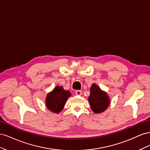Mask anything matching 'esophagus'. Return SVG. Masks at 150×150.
I'll return each instance as SVG.
<instances>
[{
	"mask_svg": "<svg viewBox=\"0 0 150 150\" xmlns=\"http://www.w3.org/2000/svg\"><path fill=\"white\" fill-rule=\"evenodd\" d=\"M75 94H76V95H78V96H81V95L82 94V91H80V90L76 91Z\"/></svg>",
	"mask_w": 150,
	"mask_h": 150,
	"instance_id": "1",
	"label": "esophagus"
}]
</instances>
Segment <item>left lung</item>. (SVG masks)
I'll return each mask as SVG.
<instances>
[{"mask_svg":"<svg viewBox=\"0 0 150 150\" xmlns=\"http://www.w3.org/2000/svg\"><path fill=\"white\" fill-rule=\"evenodd\" d=\"M90 91L91 93L88 100L93 112L100 113L105 111L110 104L107 94L94 84L91 87Z\"/></svg>","mask_w":150,"mask_h":150,"instance_id":"obj_1","label":"left lung"}]
</instances>
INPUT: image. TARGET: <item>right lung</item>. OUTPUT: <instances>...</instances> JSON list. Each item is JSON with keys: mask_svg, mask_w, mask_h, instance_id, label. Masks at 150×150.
Listing matches in <instances>:
<instances>
[{"mask_svg": "<svg viewBox=\"0 0 150 150\" xmlns=\"http://www.w3.org/2000/svg\"><path fill=\"white\" fill-rule=\"evenodd\" d=\"M71 96L69 91H65L62 86H57L46 97V106L53 112H59L64 108L68 98Z\"/></svg>", "mask_w": 150, "mask_h": 150, "instance_id": "obj_1", "label": "right lung"}]
</instances>
